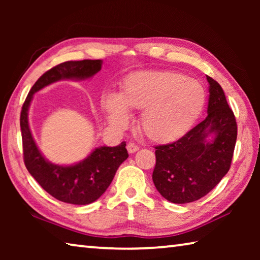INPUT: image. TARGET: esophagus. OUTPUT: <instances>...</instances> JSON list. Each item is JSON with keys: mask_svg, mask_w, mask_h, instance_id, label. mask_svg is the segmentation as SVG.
I'll use <instances>...</instances> for the list:
<instances>
[{"mask_svg": "<svg viewBox=\"0 0 260 260\" xmlns=\"http://www.w3.org/2000/svg\"><path fill=\"white\" fill-rule=\"evenodd\" d=\"M139 149H140V147L136 146L135 143H128V144H127V150H128L129 153H134V152L138 151Z\"/></svg>", "mask_w": 260, "mask_h": 260, "instance_id": "esophagus-1", "label": "esophagus"}]
</instances>
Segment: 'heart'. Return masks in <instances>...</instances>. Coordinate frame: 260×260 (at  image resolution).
Returning <instances> with one entry per match:
<instances>
[{
    "label": "heart",
    "instance_id": "1",
    "mask_svg": "<svg viewBox=\"0 0 260 260\" xmlns=\"http://www.w3.org/2000/svg\"><path fill=\"white\" fill-rule=\"evenodd\" d=\"M204 87L195 79L172 71L140 72L125 81L119 95L103 100L108 119L122 127L129 119L128 109H138L140 125L155 142H173L187 133L205 107Z\"/></svg>",
    "mask_w": 260,
    "mask_h": 260
}]
</instances>
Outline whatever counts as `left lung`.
I'll return each mask as SVG.
<instances>
[{"label": "left lung", "instance_id": "1", "mask_svg": "<svg viewBox=\"0 0 260 260\" xmlns=\"http://www.w3.org/2000/svg\"><path fill=\"white\" fill-rule=\"evenodd\" d=\"M208 116L181 139L157 146L152 181L175 204L209 193L230 171L237 138L235 116L221 86L211 77Z\"/></svg>", "mask_w": 260, "mask_h": 260}]
</instances>
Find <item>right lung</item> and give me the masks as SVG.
<instances>
[{"instance_id":"right-lung-1","label":"right lung","mask_w":260,"mask_h":260,"mask_svg":"<svg viewBox=\"0 0 260 260\" xmlns=\"http://www.w3.org/2000/svg\"><path fill=\"white\" fill-rule=\"evenodd\" d=\"M101 69V59L70 60L58 64L39 78L21 108L20 129L26 169L48 193L65 203L87 205L99 200L112 182L118 167L128 157L126 142L117 147L95 148L77 164H52L43 157L33 139L28 124V109L34 94L42 88L59 80H86Z\"/></svg>"}]
</instances>
